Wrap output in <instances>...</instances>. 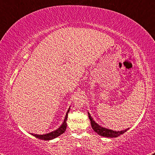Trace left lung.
<instances>
[{"instance_id":"1","label":"left lung","mask_w":155,"mask_h":155,"mask_svg":"<svg viewBox=\"0 0 155 155\" xmlns=\"http://www.w3.org/2000/svg\"><path fill=\"white\" fill-rule=\"evenodd\" d=\"M88 117L90 120H91V126L93 130L95 131L96 133H97L99 135L101 136V137H108V138H115V137H119L120 135L122 134L124 132H126L129 129H127L125 130H122V131H113L111 129H108L107 128L102 127L99 125L98 124H97L95 122H94L93 120H92V117L91 116V115L88 113Z\"/></svg>"}]
</instances>
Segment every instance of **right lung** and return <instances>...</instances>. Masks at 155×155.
Returning a JSON list of instances; mask_svg holds the SVG:
<instances>
[{
	"label": "right lung",
	"mask_w": 155,
	"mask_h": 155,
	"mask_svg": "<svg viewBox=\"0 0 155 155\" xmlns=\"http://www.w3.org/2000/svg\"><path fill=\"white\" fill-rule=\"evenodd\" d=\"M69 112H70V108H69L68 112H67L66 115H65V117H64L63 123L62 124V125L58 129H56V130L52 131V132H51V133L46 134H43V135L34 134H32V135L34 136V137H35L36 138H40V139L45 140H48L54 139V138H56L58 137H59V136H61L62 134H63L64 131H65V130H66V128H67V120H68V113Z\"/></svg>",
	"instance_id": "1"
}]
</instances>
